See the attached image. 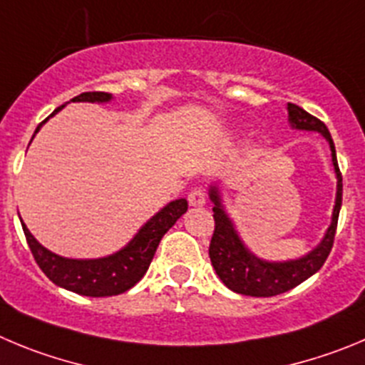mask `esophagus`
I'll return each mask as SVG.
<instances>
[{
	"instance_id": "34e87169",
	"label": "esophagus",
	"mask_w": 365,
	"mask_h": 365,
	"mask_svg": "<svg viewBox=\"0 0 365 365\" xmlns=\"http://www.w3.org/2000/svg\"><path fill=\"white\" fill-rule=\"evenodd\" d=\"M187 200H189V203L192 207H203L205 205V190L202 189V187H196V189H192L189 192V196H187Z\"/></svg>"
}]
</instances>
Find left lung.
Listing matches in <instances>:
<instances>
[{"mask_svg": "<svg viewBox=\"0 0 365 365\" xmlns=\"http://www.w3.org/2000/svg\"><path fill=\"white\" fill-rule=\"evenodd\" d=\"M286 110H288V122H290L292 128L301 129V131L321 133L329 144L333 169H335L336 176L335 207H333L331 223H329L324 237L313 250H309L299 259L267 261L248 250V247L237 232L236 223L230 220L229 212L225 210L220 187L216 183L210 185L209 198L214 203L212 212L214 221H216L209 247L210 263H212L217 277L223 281L227 288H230L236 294L250 295V297H272V295L284 294V292L292 290L321 270L324 261L328 259L329 252H331L340 205H342V175L339 171L335 144H333L328 128L324 125V122L309 115L299 106L288 102Z\"/></svg>", "mask_w": 365, "mask_h": 365, "instance_id": "8db88e82", "label": "left lung"}]
</instances>
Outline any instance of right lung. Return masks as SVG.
<instances>
[{"label":"right lung","instance_id":"obj_1","mask_svg":"<svg viewBox=\"0 0 365 365\" xmlns=\"http://www.w3.org/2000/svg\"><path fill=\"white\" fill-rule=\"evenodd\" d=\"M111 98H113L111 93L88 91V93L77 95L70 102H98V104H102V102H110ZM66 104L59 106L50 117L59 113ZM48 118H44L37 125L36 133L39 131L41 125ZM36 133H34V136H36ZM185 212V198L169 202L151 220L142 225L140 230L135 234V237L125 247H122L120 250L111 255L98 257V259H70V257L53 254L30 234L23 220L21 227L23 232H25L26 243L32 250L34 259L53 284L61 286L64 290L73 292V294L86 295V297H111V295L128 292L129 288H133L136 282L144 277L163 234L171 229L173 225Z\"/></svg>","mask_w":365,"mask_h":365}]
</instances>
